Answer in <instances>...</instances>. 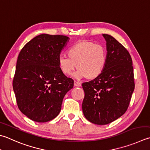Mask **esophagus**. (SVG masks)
I'll return each instance as SVG.
<instances>
[{
	"mask_svg": "<svg viewBox=\"0 0 150 150\" xmlns=\"http://www.w3.org/2000/svg\"><path fill=\"white\" fill-rule=\"evenodd\" d=\"M81 86V84L80 82H79V81H74V86H77V87H80Z\"/></svg>",
	"mask_w": 150,
	"mask_h": 150,
	"instance_id": "obj_1",
	"label": "esophagus"
}]
</instances>
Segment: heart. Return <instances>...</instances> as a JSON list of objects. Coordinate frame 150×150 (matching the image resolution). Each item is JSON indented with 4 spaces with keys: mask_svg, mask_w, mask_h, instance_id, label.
<instances>
[{
    "mask_svg": "<svg viewBox=\"0 0 150 150\" xmlns=\"http://www.w3.org/2000/svg\"><path fill=\"white\" fill-rule=\"evenodd\" d=\"M67 53L68 57L60 56L58 59L59 69L64 75H71L77 67L76 78L93 80L100 76L105 69L107 53L102 45L82 40L70 46Z\"/></svg>",
    "mask_w": 150,
    "mask_h": 150,
    "instance_id": "b5f03b06",
    "label": "heart"
}]
</instances>
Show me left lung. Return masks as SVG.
Here are the masks:
<instances>
[{
  "label": "left lung",
  "mask_w": 150,
  "mask_h": 150,
  "mask_svg": "<svg viewBox=\"0 0 150 150\" xmlns=\"http://www.w3.org/2000/svg\"><path fill=\"white\" fill-rule=\"evenodd\" d=\"M103 36L106 41L105 69L98 78L82 83L84 116L90 122L102 125L125 114L134 89L133 67L129 52L112 36Z\"/></svg>",
  "instance_id": "obj_1"
}]
</instances>
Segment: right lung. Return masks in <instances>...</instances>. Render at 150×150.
<instances>
[{
    "mask_svg": "<svg viewBox=\"0 0 150 150\" xmlns=\"http://www.w3.org/2000/svg\"><path fill=\"white\" fill-rule=\"evenodd\" d=\"M69 38L47 34L36 36L18 55L13 89L19 110L27 117L44 123L59 115L74 80L61 72L58 59Z\"/></svg>",
    "mask_w": 150,
    "mask_h": 150,
    "instance_id": "add662e5",
    "label": "right lung"
}]
</instances>
